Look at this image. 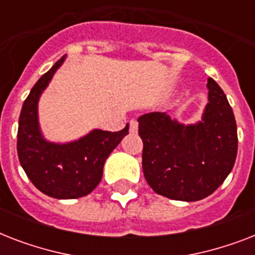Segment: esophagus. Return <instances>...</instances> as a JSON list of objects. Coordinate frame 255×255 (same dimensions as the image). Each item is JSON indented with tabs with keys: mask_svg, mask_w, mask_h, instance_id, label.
Returning <instances> with one entry per match:
<instances>
[{
	"mask_svg": "<svg viewBox=\"0 0 255 255\" xmlns=\"http://www.w3.org/2000/svg\"><path fill=\"white\" fill-rule=\"evenodd\" d=\"M137 128H139V123H137V120L132 119L131 122H129V131H131L132 133H135V132H137Z\"/></svg>",
	"mask_w": 255,
	"mask_h": 255,
	"instance_id": "34e87169",
	"label": "esophagus"
}]
</instances>
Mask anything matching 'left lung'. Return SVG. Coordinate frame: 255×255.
Segmentation results:
<instances>
[{"label": "left lung", "mask_w": 255, "mask_h": 255, "mask_svg": "<svg viewBox=\"0 0 255 255\" xmlns=\"http://www.w3.org/2000/svg\"><path fill=\"white\" fill-rule=\"evenodd\" d=\"M208 104L200 122L178 123L165 112L137 119L143 140V172L157 194L198 201L225 181L237 157V124L221 87L209 78Z\"/></svg>", "instance_id": "obj_1"}]
</instances>
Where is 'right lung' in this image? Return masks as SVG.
Here are the masks:
<instances>
[{
  "label": "right lung",
  "instance_id": "add662e5",
  "mask_svg": "<svg viewBox=\"0 0 255 255\" xmlns=\"http://www.w3.org/2000/svg\"><path fill=\"white\" fill-rule=\"evenodd\" d=\"M65 59L66 55L39 78L23 102L18 122L17 152L21 167L37 189L53 198L71 200L87 196L98 186L106 160L127 135L129 126L119 132L92 129L70 143H51L43 137L38 102Z\"/></svg>",
  "mask_w": 255,
  "mask_h": 255
}]
</instances>
